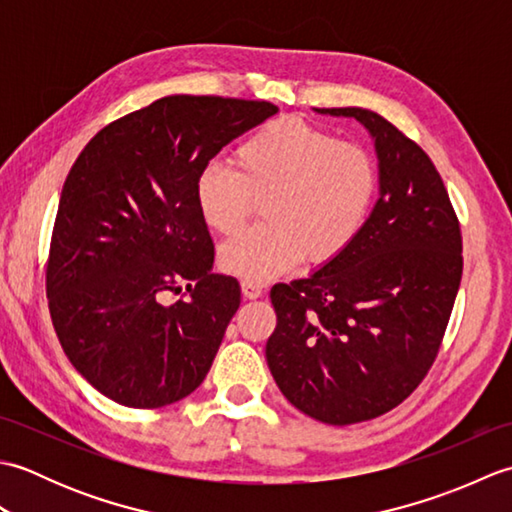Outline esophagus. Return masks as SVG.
<instances>
[{
    "label": "esophagus",
    "mask_w": 512,
    "mask_h": 512,
    "mask_svg": "<svg viewBox=\"0 0 512 512\" xmlns=\"http://www.w3.org/2000/svg\"><path fill=\"white\" fill-rule=\"evenodd\" d=\"M242 295L246 299H259L262 297V286L253 284V281H242Z\"/></svg>",
    "instance_id": "1"
}]
</instances>
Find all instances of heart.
<instances>
[{
  "label": "heart",
  "mask_w": 512,
  "mask_h": 512,
  "mask_svg": "<svg viewBox=\"0 0 512 512\" xmlns=\"http://www.w3.org/2000/svg\"><path fill=\"white\" fill-rule=\"evenodd\" d=\"M374 158L363 147L339 143L301 118H277L235 149V169L209 162L195 178L200 217L231 235L253 200H262L264 224L220 248L224 273L262 284L299 266L328 264L350 246L376 195Z\"/></svg>",
  "instance_id": "1"
}]
</instances>
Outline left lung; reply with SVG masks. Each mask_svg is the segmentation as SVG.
<instances>
[{
	"mask_svg": "<svg viewBox=\"0 0 512 512\" xmlns=\"http://www.w3.org/2000/svg\"><path fill=\"white\" fill-rule=\"evenodd\" d=\"M356 118L374 140L378 200L343 253L270 290L277 328L266 361L306 416L354 424L400 405L436 361L462 279L458 217L431 158L376 112Z\"/></svg>",
	"mask_w": 512,
	"mask_h": 512,
	"instance_id": "left-lung-1",
	"label": "left lung"
}]
</instances>
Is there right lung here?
Wrapping results in <instances>:
<instances>
[{"instance_id": "1", "label": "right lung", "mask_w": 512, "mask_h": 512, "mask_svg": "<svg viewBox=\"0 0 512 512\" xmlns=\"http://www.w3.org/2000/svg\"><path fill=\"white\" fill-rule=\"evenodd\" d=\"M277 112L165 96L103 127L72 165L50 242V317L76 372L118 405H171L211 369L242 292L211 273L193 184L224 145Z\"/></svg>"}]
</instances>
